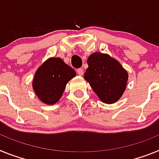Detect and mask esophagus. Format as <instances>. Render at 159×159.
Here are the masks:
<instances>
[{"instance_id": "esophagus-1", "label": "esophagus", "mask_w": 159, "mask_h": 159, "mask_svg": "<svg viewBox=\"0 0 159 159\" xmlns=\"http://www.w3.org/2000/svg\"><path fill=\"white\" fill-rule=\"evenodd\" d=\"M83 70L82 69H78V70H77V74H78V75L81 76V75H83Z\"/></svg>"}]
</instances>
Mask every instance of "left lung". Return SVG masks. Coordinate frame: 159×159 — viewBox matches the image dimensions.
Wrapping results in <instances>:
<instances>
[{"label": "left lung", "instance_id": "obj_1", "mask_svg": "<svg viewBox=\"0 0 159 159\" xmlns=\"http://www.w3.org/2000/svg\"><path fill=\"white\" fill-rule=\"evenodd\" d=\"M87 64L84 78L100 100L107 104L119 100L128 80V73L121 64L110 55L98 52L88 57Z\"/></svg>", "mask_w": 159, "mask_h": 159}]
</instances>
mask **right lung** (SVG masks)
Instances as JSON below:
<instances>
[{
	"instance_id": "right-lung-1",
	"label": "right lung",
	"mask_w": 159,
	"mask_h": 159,
	"mask_svg": "<svg viewBox=\"0 0 159 159\" xmlns=\"http://www.w3.org/2000/svg\"><path fill=\"white\" fill-rule=\"evenodd\" d=\"M75 76L74 70L62 59L51 57L38 69L33 81V88L42 102L53 105L62 96L66 84Z\"/></svg>"
}]
</instances>
